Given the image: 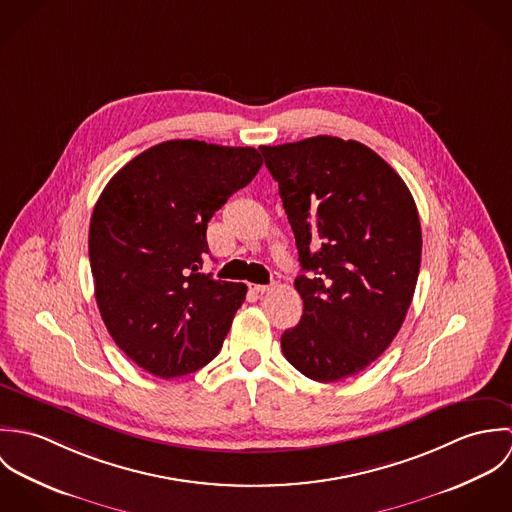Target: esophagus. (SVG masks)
I'll use <instances>...</instances> for the list:
<instances>
[{"label":"esophagus","instance_id":"obj_1","mask_svg":"<svg viewBox=\"0 0 512 512\" xmlns=\"http://www.w3.org/2000/svg\"><path fill=\"white\" fill-rule=\"evenodd\" d=\"M250 290L256 293H266L270 290V286H262V284H250Z\"/></svg>","mask_w":512,"mask_h":512}]
</instances>
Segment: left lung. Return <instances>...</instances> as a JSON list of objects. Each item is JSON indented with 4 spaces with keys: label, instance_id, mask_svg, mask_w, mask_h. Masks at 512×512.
<instances>
[{
    "label": "left lung",
    "instance_id": "left-lung-1",
    "mask_svg": "<svg viewBox=\"0 0 512 512\" xmlns=\"http://www.w3.org/2000/svg\"><path fill=\"white\" fill-rule=\"evenodd\" d=\"M278 181L303 274L290 365L317 382L359 374L400 331L412 303L422 228L402 177L370 147L315 136L260 146Z\"/></svg>",
    "mask_w": 512,
    "mask_h": 512
}]
</instances>
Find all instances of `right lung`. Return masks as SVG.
I'll list each match as a JSON object with an SVG mask.
<instances>
[{
    "label": "right lung",
    "mask_w": 512,
    "mask_h": 512,
    "mask_svg": "<svg viewBox=\"0 0 512 512\" xmlns=\"http://www.w3.org/2000/svg\"><path fill=\"white\" fill-rule=\"evenodd\" d=\"M262 167L254 147L169 140L128 161L90 219L94 295L114 343L153 376L211 363L246 286L201 274L207 224Z\"/></svg>",
    "instance_id": "1"
}]
</instances>
